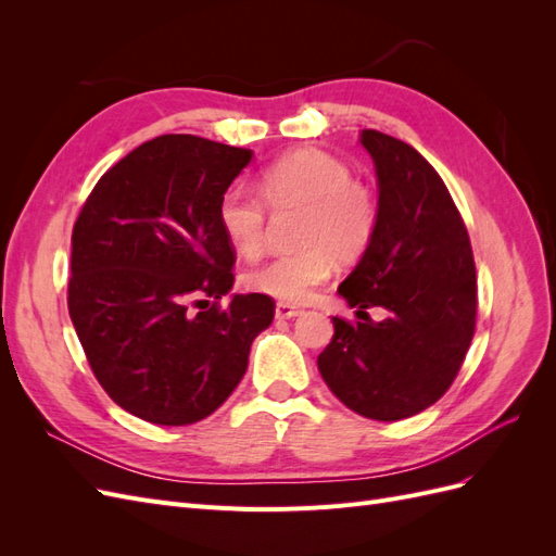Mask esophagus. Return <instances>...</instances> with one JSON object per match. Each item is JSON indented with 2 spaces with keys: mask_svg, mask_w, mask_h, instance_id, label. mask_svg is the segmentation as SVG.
Instances as JSON below:
<instances>
[{
  "mask_svg": "<svg viewBox=\"0 0 556 556\" xmlns=\"http://www.w3.org/2000/svg\"><path fill=\"white\" fill-rule=\"evenodd\" d=\"M301 313H304V311H301L299 306L285 304V301H278V304H276V317L278 319H292V317H299Z\"/></svg>",
  "mask_w": 556,
  "mask_h": 556,
  "instance_id": "obj_1",
  "label": "esophagus"
}]
</instances>
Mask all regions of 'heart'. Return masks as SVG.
<instances>
[{
    "mask_svg": "<svg viewBox=\"0 0 556 556\" xmlns=\"http://www.w3.org/2000/svg\"><path fill=\"white\" fill-rule=\"evenodd\" d=\"M260 192L274 211L301 208L296 243L304 250L274 257L245 276L248 290L288 304L311 299L333 262L350 264L371 245L378 201L350 166L323 150L301 148L278 157L260 176ZM264 201L245 188H231L217 206V223L241 255L255 257L264 245Z\"/></svg>",
    "mask_w": 556,
    "mask_h": 556,
    "instance_id": "b5f03b06",
    "label": "heart"
}]
</instances>
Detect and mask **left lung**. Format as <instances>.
Listing matches in <instances>:
<instances>
[{
	"instance_id": "left-lung-1",
	"label": "left lung",
	"mask_w": 556,
	"mask_h": 556,
	"mask_svg": "<svg viewBox=\"0 0 556 556\" xmlns=\"http://www.w3.org/2000/svg\"><path fill=\"white\" fill-rule=\"evenodd\" d=\"M359 141L378 176V227L339 294L364 323L333 317L317 368L350 410L396 422L429 408L459 374L476 331V262L433 166L390 134L362 129ZM374 305L388 311L380 324L365 315Z\"/></svg>"
}]
</instances>
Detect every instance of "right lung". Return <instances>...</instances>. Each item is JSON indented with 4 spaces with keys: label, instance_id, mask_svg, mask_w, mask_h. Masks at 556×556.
Segmentation results:
<instances>
[{
    "label": "right lung",
    "instance_id": "1",
    "mask_svg": "<svg viewBox=\"0 0 556 556\" xmlns=\"http://www.w3.org/2000/svg\"><path fill=\"white\" fill-rule=\"evenodd\" d=\"M252 150L192 134L134 148L99 178L72 233L70 315L106 394L146 422L194 425L237 390L266 294H233L217 206Z\"/></svg>",
    "mask_w": 556,
    "mask_h": 556
}]
</instances>
